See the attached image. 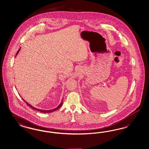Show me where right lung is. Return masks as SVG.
Returning <instances> with one entry per match:
<instances>
[{
    "mask_svg": "<svg viewBox=\"0 0 149 149\" xmlns=\"http://www.w3.org/2000/svg\"><path fill=\"white\" fill-rule=\"evenodd\" d=\"M20 49H21V48H20L18 49V51H17V53H16V55H17V54L18 53V52L19 51ZM23 101H24V102H26V104L28 106L30 107L31 108H32V109H35V110H36V111H39L42 112V113H51V112H53V111H56L57 109H58L60 107H61V106H62V104H63V100H62V102H61V103H60L59 105L56 108H55L53 109H51V110H47V111H46V110H42V109H37V108H34V107L31 106L30 104H29L28 103H27V102H26L25 100H23Z\"/></svg>",
    "mask_w": 149,
    "mask_h": 149,
    "instance_id": "right-lung-1",
    "label": "right lung"
}]
</instances>
